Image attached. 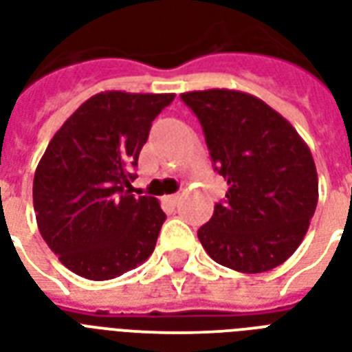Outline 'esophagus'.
Instances as JSON below:
<instances>
[{
  "mask_svg": "<svg viewBox=\"0 0 352 352\" xmlns=\"http://www.w3.org/2000/svg\"><path fill=\"white\" fill-rule=\"evenodd\" d=\"M179 199H181V195H179V193H171V195H164V203L171 204V206H175V204L179 203Z\"/></svg>",
  "mask_w": 352,
  "mask_h": 352,
  "instance_id": "1",
  "label": "esophagus"
}]
</instances>
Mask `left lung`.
I'll use <instances>...</instances> for the list:
<instances>
[{
  "mask_svg": "<svg viewBox=\"0 0 352 352\" xmlns=\"http://www.w3.org/2000/svg\"><path fill=\"white\" fill-rule=\"evenodd\" d=\"M197 115L225 203L199 228L215 263L245 274L272 270L305 237L318 204L316 164L292 124L261 98L235 89L182 93Z\"/></svg>",
  "mask_w": 352,
  "mask_h": 352,
  "instance_id": "left-lung-1",
  "label": "left lung"
}]
</instances>
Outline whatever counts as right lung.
Wrapping results in <instances>:
<instances>
[{"mask_svg": "<svg viewBox=\"0 0 352 352\" xmlns=\"http://www.w3.org/2000/svg\"><path fill=\"white\" fill-rule=\"evenodd\" d=\"M173 93L102 91L54 133L32 184L36 223L63 267L106 281L142 265L166 214L131 193V170Z\"/></svg>", "mask_w": 352, "mask_h": 352, "instance_id": "obj_1", "label": "right lung"}]
</instances>
